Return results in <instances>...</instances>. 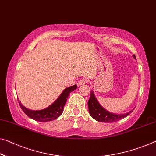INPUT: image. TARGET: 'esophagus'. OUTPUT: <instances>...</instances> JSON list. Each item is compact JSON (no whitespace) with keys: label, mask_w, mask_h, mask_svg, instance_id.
I'll return each instance as SVG.
<instances>
[{"label":"esophagus","mask_w":156,"mask_h":156,"mask_svg":"<svg viewBox=\"0 0 156 156\" xmlns=\"http://www.w3.org/2000/svg\"><path fill=\"white\" fill-rule=\"evenodd\" d=\"M86 83V80H80V81H78V83H77V86H81V85L85 84Z\"/></svg>","instance_id":"obj_1"}]
</instances>
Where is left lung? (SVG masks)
Returning a JSON list of instances; mask_svg holds the SVG:
<instances>
[{"instance_id": "left-lung-1", "label": "left lung", "mask_w": 156, "mask_h": 156, "mask_svg": "<svg viewBox=\"0 0 156 156\" xmlns=\"http://www.w3.org/2000/svg\"><path fill=\"white\" fill-rule=\"evenodd\" d=\"M134 58H136L135 55H133ZM88 107L89 113L93 119L98 121L103 122V123H113L118 121L128 116L133 110L128 112L125 114H114L109 113L105 110L101 105L98 102L96 98L95 97L94 93L90 92V98L88 101Z\"/></svg>"}]
</instances>
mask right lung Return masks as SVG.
Listing matches in <instances>:
<instances>
[{"mask_svg": "<svg viewBox=\"0 0 156 156\" xmlns=\"http://www.w3.org/2000/svg\"><path fill=\"white\" fill-rule=\"evenodd\" d=\"M77 86L76 84L74 86H70L65 89L63 93H61V95L58 98L56 101L53 104H51L47 108L44 109L42 110H38V111H34V110H30L23 106V105L20 102V100H18L19 104H20L21 109L23 112L27 115L30 119H34L35 121L40 122H46L53 121V120L56 119L57 118L61 116V114L63 112L64 105L66 104L68 99L69 94L73 90H75Z\"/></svg>", "mask_w": 156, "mask_h": 156, "instance_id": "add662e5", "label": "right lung"}]
</instances>
